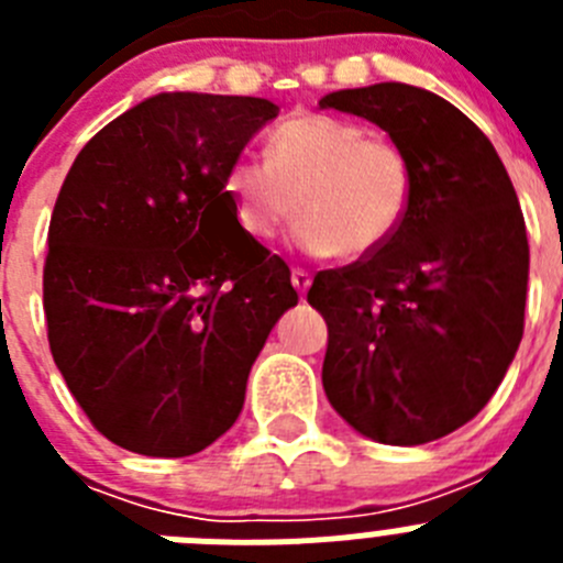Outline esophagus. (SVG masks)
<instances>
[{"instance_id":"esophagus-1","label":"esophagus","mask_w":563,"mask_h":563,"mask_svg":"<svg viewBox=\"0 0 563 563\" xmlns=\"http://www.w3.org/2000/svg\"><path fill=\"white\" fill-rule=\"evenodd\" d=\"M292 287H296L298 292H307L310 290V285H312V276L307 271H301V267H292Z\"/></svg>"}]
</instances>
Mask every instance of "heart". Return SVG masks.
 Instances as JSON below:
<instances>
[{
  "label": "heart",
  "mask_w": 563,
  "mask_h": 563,
  "mask_svg": "<svg viewBox=\"0 0 563 563\" xmlns=\"http://www.w3.org/2000/svg\"><path fill=\"white\" fill-rule=\"evenodd\" d=\"M411 180L409 157L391 141L332 114L298 112L267 132L265 163H233L222 188L247 236L273 239L296 206V242L307 253L363 258L402 225Z\"/></svg>",
  "instance_id": "1"
}]
</instances>
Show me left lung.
Here are the masks:
<instances>
[{
	"instance_id": "left-lung-1",
	"label": "left lung",
	"mask_w": 563,
	"mask_h": 563,
	"mask_svg": "<svg viewBox=\"0 0 563 563\" xmlns=\"http://www.w3.org/2000/svg\"><path fill=\"white\" fill-rule=\"evenodd\" d=\"M380 126L411 163L395 236L350 267L321 271L307 301L327 321L332 409L375 442L422 445L474 420L525 332V217L494 143L454 103L411 84L318 101Z\"/></svg>"
}]
</instances>
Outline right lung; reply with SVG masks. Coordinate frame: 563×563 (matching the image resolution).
Listing matches in <instances>:
<instances>
[{"label":"right lung","mask_w":563,"mask_h":563,"mask_svg":"<svg viewBox=\"0 0 563 563\" xmlns=\"http://www.w3.org/2000/svg\"><path fill=\"white\" fill-rule=\"evenodd\" d=\"M278 107L161 92L81 148L47 233L49 352L89 422L143 456H191L245 406L298 305L290 267L239 228L225 174Z\"/></svg>","instance_id":"1"}]
</instances>
